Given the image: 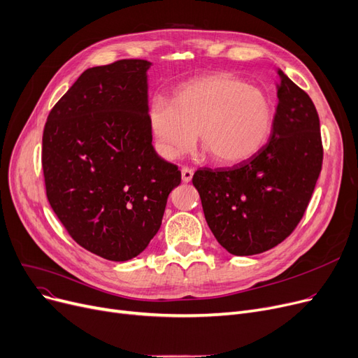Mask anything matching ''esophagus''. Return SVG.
I'll return each instance as SVG.
<instances>
[{
  "instance_id": "1",
  "label": "esophagus",
  "mask_w": 358,
  "mask_h": 358,
  "mask_svg": "<svg viewBox=\"0 0 358 358\" xmlns=\"http://www.w3.org/2000/svg\"><path fill=\"white\" fill-rule=\"evenodd\" d=\"M192 176H194V170H192V169H189V167H182V180H183L185 183L191 182Z\"/></svg>"
}]
</instances>
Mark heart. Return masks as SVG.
<instances>
[{
    "label": "heart",
    "instance_id": "b5f03b06",
    "mask_svg": "<svg viewBox=\"0 0 358 358\" xmlns=\"http://www.w3.org/2000/svg\"><path fill=\"white\" fill-rule=\"evenodd\" d=\"M156 148L176 159L195 144L221 164L241 163L262 148L274 122L265 92L229 73L196 77L179 86L172 103L155 97L147 110Z\"/></svg>",
    "mask_w": 358,
    "mask_h": 358
}]
</instances>
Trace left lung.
I'll return each instance as SVG.
<instances>
[{
	"instance_id": "8db88e82",
	"label": "left lung",
	"mask_w": 358,
	"mask_h": 358,
	"mask_svg": "<svg viewBox=\"0 0 358 358\" xmlns=\"http://www.w3.org/2000/svg\"><path fill=\"white\" fill-rule=\"evenodd\" d=\"M269 141L230 169H199L192 183L217 242L236 257L269 250L290 236L322 170L319 115L312 99L278 70Z\"/></svg>"
}]
</instances>
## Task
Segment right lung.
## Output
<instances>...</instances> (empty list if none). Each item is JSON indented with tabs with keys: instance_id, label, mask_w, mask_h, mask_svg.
I'll return each mask as SVG.
<instances>
[{
	"instance_id": "obj_1",
	"label": "right lung",
	"mask_w": 358,
	"mask_h": 358,
	"mask_svg": "<svg viewBox=\"0 0 358 358\" xmlns=\"http://www.w3.org/2000/svg\"><path fill=\"white\" fill-rule=\"evenodd\" d=\"M145 59L84 71L49 112L42 138L48 201L84 249L122 262L162 226L180 170L157 156L148 125Z\"/></svg>"
}]
</instances>
